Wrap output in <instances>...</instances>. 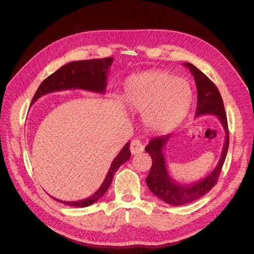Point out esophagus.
Segmentation results:
<instances>
[{"label":"esophagus","instance_id":"esophagus-1","mask_svg":"<svg viewBox=\"0 0 254 254\" xmlns=\"http://www.w3.org/2000/svg\"><path fill=\"white\" fill-rule=\"evenodd\" d=\"M130 150H131L132 155H136V153H140L144 151V145L141 140L135 139L131 142V145H130Z\"/></svg>","mask_w":254,"mask_h":254}]
</instances>
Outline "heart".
Instances as JSON below:
<instances>
[{"label":"heart","mask_w":254,"mask_h":254,"mask_svg":"<svg viewBox=\"0 0 254 254\" xmlns=\"http://www.w3.org/2000/svg\"><path fill=\"white\" fill-rule=\"evenodd\" d=\"M123 102L129 110L142 112L143 124L148 130L163 133L186 117L191 91L184 79L165 72H146L127 80Z\"/></svg>","instance_id":"1"}]
</instances>
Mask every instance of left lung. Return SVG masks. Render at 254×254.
Masks as SVG:
<instances>
[{"label":"left lung","mask_w":254,"mask_h":254,"mask_svg":"<svg viewBox=\"0 0 254 254\" xmlns=\"http://www.w3.org/2000/svg\"><path fill=\"white\" fill-rule=\"evenodd\" d=\"M183 64L190 68L196 81L197 108L195 118L206 114L217 117L226 131V141L219 162L209 176L202 180L190 184H179L175 182V180L172 179V177L168 174L163 152V149L168 140L172 137V134L158 136L150 140L148 145L145 147L146 152H148L152 160L151 168L147 178H146V184H147L148 189L152 191L153 195L159 197L164 202L173 205H183L195 201L213 189L217 182L229 148L227 115L225 112L224 102H222L217 87L195 65L189 63H184Z\"/></svg>","instance_id":"obj_1"}]
</instances>
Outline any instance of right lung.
<instances>
[{
  "label": "right lung",
  "mask_w": 254,
  "mask_h": 254,
  "mask_svg": "<svg viewBox=\"0 0 254 254\" xmlns=\"http://www.w3.org/2000/svg\"><path fill=\"white\" fill-rule=\"evenodd\" d=\"M112 63L113 58L109 57L103 59L73 61V63L64 64L41 82L33 97L32 104H34L42 95L63 90L80 89L95 92V93H105L107 87V74H108L109 67ZM129 146L130 143H126V145L119 152V155L112 161L109 172L107 174L103 184L93 195L77 201H63L58 200L56 198L54 199L66 205L78 207L89 206L96 202L108 190L115 172L119 170V167L122 164H124L126 161H128L130 156H131Z\"/></svg>",
  "instance_id": "obj_1"
}]
</instances>
